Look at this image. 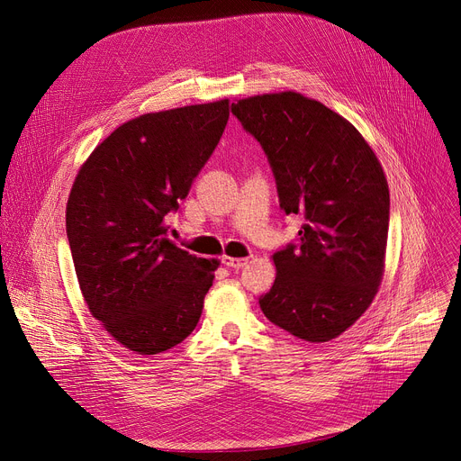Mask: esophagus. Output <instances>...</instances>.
I'll return each mask as SVG.
<instances>
[{
  "label": "esophagus",
  "mask_w": 461,
  "mask_h": 461,
  "mask_svg": "<svg viewBox=\"0 0 461 461\" xmlns=\"http://www.w3.org/2000/svg\"><path fill=\"white\" fill-rule=\"evenodd\" d=\"M222 263L226 265V267L240 269V267H245V265H247V259H245V258H230V256H224V258H222Z\"/></svg>",
  "instance_id": "obj_1"
}]
</instances>
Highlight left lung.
Returning <instances> with one entry per match:
<instances>
[{"instance_id":"obj_1","label":"left lung","mask_w":461,"mask_h":461,"mask_svg":"<svg viewBox=\"0 0 461 461\" xmlns=\"http://www.w3.org/2000/svg\"><path fill=\"white\" fill-rule=\"evenodd\" d=\"M231 112L267 155L284 212L306 221L299 247L273 254L276 278L259 306L301 340H334L383 280L391 196L381 162L346 117L297 91L247 96Z\"/></svg>"}]
</instances>
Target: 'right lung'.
Returning <instances> with one entry per match:
<instances>
[{"instance_id": "add662e5", "label": "right lung", "mask_w": 461, "mask_h": 461, "mask_svg": "<svg viewBox=\"0 0 461 461\" xmlns=\"http://www.w3.org/2000/svg\"><path fill=\"white\" fill-rule=\"evenodd\" d=\"M230 101L138 115L103 140L78 169L67 237L82 297L123 348L157 355L196 329L221 263L166 239L221 140Z\"/></svg>"}]
</instances>
